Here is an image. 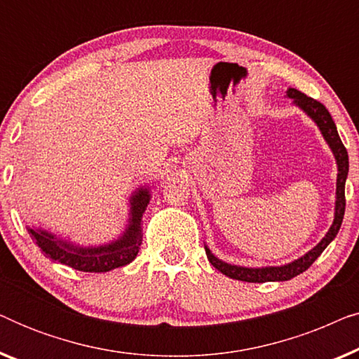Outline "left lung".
Segmentation results:
<instances>
[{"instance_id":"8db88e82","label":"left lung","mask_w":359,"mask_h":359,"mask_svg":"<svg viewBox=\"0 0 359 359\" xmlns=\"http://www.w3.org/2000/svg\"><path fill=\"white\" fill-rule=\"evenodd\" d=\"M287 96L292 97L294 104H297L304 112H307V116H311L313 122L320 129L323 139L327 140V144L330 145V149L335 155L337 165H338V176H337V203H335V219H333V224L330 230H328L325 237L322 238V242L313 247L311 252L304 255L296 262L284 264V266H266V268H243V266H235V264H229L220 262L219 258H215L210 250L205 247V255H208V259L210 264L215 269H219L220 273L225 274V276L238 279V281L245 283H268V281H287L297 274L306 271V269L311 266V264L316 262V259L320 257L323 250L328 247V243L332 242L333 238L337 237L338 230L341 227L343 215H345V181L348 176V151L343 145L337 132V126L333 122L330 112L327 111V107L318 102L313 97H309L304 93L294 90V88H289Z\"/></svg>"}]
</instances>
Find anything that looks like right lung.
Returning <instances> with one entry per match:
<instances>
[{"label":"right lung","instance_id":"add662e5","mask_svg":"<svg viewBox=\"0 0 359 359\" xmlns=\"http://www.w3.org/2000/svg\"><path fill=\"white\" fill-rule=\"evenodd\" d=\"M150 201V191L140 188L130 198L129 227L121 238L101 247L83 248L70 242H63L46 230L27 229L41 252L53 262L67 264L85 273H106L119 266H126L137 257L142 245V215Z\"/></svg>","mask_w":359,"mask_h":359}]
</instances>
